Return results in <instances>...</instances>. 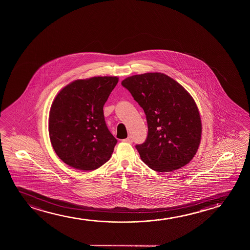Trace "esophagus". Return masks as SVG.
<instances>
[{"label": "esophagus", "mask_w": 250, "mask_h": 250, "mask_svg": "<svg viewBox=\"0 0 250 250\" xmlns=\"http://www.w3.org/2000/svg\"><path fill=\"white\" fill-rule=\"evenodd\" d=\"M124 142L125 143H127V144H132V142H133V140H132V138L130 137H128L127 138H125V139H124Z\"/></svg>", "instance_id": "obj_1"}]
</instances>
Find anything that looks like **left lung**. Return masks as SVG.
Masks as SVG:
<instances>
[{
	"instance_id": "obj_1",
	"label": "left lung",
	"mask_w": 250,
	"mask_h": 250,
	"mask_svg": "<svg viewBox=\"0 0 250 250\" xmlns=\"http://www.w3.org/2000/svg\"><path fill=\"white\" fill-rule=\"evenodd\" d=\"M121 84L146 114L147 138L136 145L142 161L160 172L188 164L202 137L201 117L191 96L174 79L159 72L131 76Z\"/></svg>"
}]
</instances>
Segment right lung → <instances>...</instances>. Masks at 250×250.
<instances>
[{
  "instance_id": "1",
  "label": "right lung",
  "mask_w": 250,
  "mask_h": 250,
  "mask_svg": "<svg viewBox=\"0 0 250 250\" xmlns=\"http://www.w3.org/2000/svg\"><path fill=\"white\" fill-rule=\"evenodd\" d=\"M117 77H94L69 83L52 103L48 132L59 158L72 167L96 170L109 160L116 145L106 126L103 106Z\"/></svg>"
}]
</instances>
